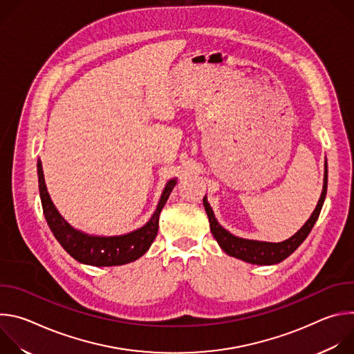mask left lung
Segmentation results:
<instances>
[{"label":"left lung","instance_id":"1","mask_svg":"<svg viewBox=\"0 0 354 354\" xmlns=\"http://www.w3.org/2000/svg\"><path fill=\"white\" fill-rule=\"evenodd\" d=\"M326 189H328V164L325 162L324 189H322L321 197L318 200V205H317L314 213L307 220V223L302 225L291 238H288L283 242H265V241H254V239H245V238L235 236L218 224L206 196L203 198V206H205L207 217H209L212 234L225 254H228L230 257H234L236 259H241L243 262L252 263V265H274V263H280L281 261L288 258L292 252L308 236V234L311 232L314 224L317 223V220L319 217L321 209H322L324 201H325V196H326Z\"/></svg>","mask_w":354,"mask_h":354}]
</instances>
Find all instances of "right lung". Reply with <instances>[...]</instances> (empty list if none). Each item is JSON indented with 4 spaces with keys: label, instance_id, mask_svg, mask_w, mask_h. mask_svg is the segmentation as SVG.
I'll return each instance as SVG.
<instances>
[{
    "label": "right lung",
    "instance_id": "add662e5",
    "mask_svg": "<svg viewBox=\"0 0 354 354\" xmlns=\"http://www.w3.org/2000/svg\"><path fill=\"white\" fill-rule=\"evenodd\" d=\"M39 193L41 200L43 214L48 228L52 230L56 239L75 261L91 266H119L137 261L149 249L158 232V220L162 207L176 185V179L167 182L157 210L151 216L149 221L138 230L124 235L99 236L89 235L71 227L57 212L52 198L48 196L40 160L37 161Z\"/></svg>",
    "mask_w": 354,
    "mask_h": 354
}]
</instances>
